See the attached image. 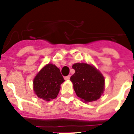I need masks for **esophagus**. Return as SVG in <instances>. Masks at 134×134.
I'll return each mask as SVG.
<instances>
[{
  "label": "esophagus",
  "mask_w": 134,
  "mask_h": 134,
  "mask_svg": "<svg viewBox=\"0 0 134 134\" xmlns=\"http://www.w3.org/2000/svg\"><path fill=\"white\" fill-rule=\"evenodd\" d=\"M70 79V76H67L65 77V80H69Z\"/></svg>",
  "instance_id": "esophagus-1"
}]
</instances>
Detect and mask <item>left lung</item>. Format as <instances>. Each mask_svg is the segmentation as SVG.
Here are the masks:
<instances>
[{"label":"left lung","mask_w":134,"mask_h":134,"mask_svg":"<svg viewBox=\"0 0 134 134\" xmlns=\"http://www.w3.org/2000/svg\"><path fill=\"white\" fill-rule=\"evenodd\" d=\"M75 73L70 78L77 96L85 103L97 100L105 90V78L94 66L87 63H75Z\"/></svg>","instance_id":"1"}]
</instances>
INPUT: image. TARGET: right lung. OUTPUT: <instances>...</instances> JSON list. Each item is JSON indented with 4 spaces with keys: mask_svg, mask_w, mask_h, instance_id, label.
Instances as JSON below:
<instances>
[{
    "mask_svg": "<svg viewBox=\"0 0 134 134\" xmlns=\"http://www.w3.org/2000/svg\"><path fill=\"white\" fill-rule=\"evenodd\" d=\"M64 81L60 71L56 65L47 64L34 79V91L38 98L50 101L57 97L60 85Z\"/></svg>",
    "mask_w": 134,
    "mask_h": 134,
    "instance_id": "add662e5",
    "label": "right lung"
}]
</instances>
